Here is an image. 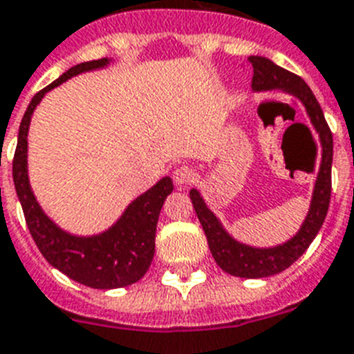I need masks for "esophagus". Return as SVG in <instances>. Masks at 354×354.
Masks as SVG:
<instances>
[{"instance_id":"1","label":"esophagus","mask_w":354,"mask_h":354,"mask_svg":"<svg viewBox=\"0 0 354 354\" xmlns=\"http://www.w3.org/2000/svg\"><path fill=\"white\" fill-rule=\"evenodd\" d=\"M172 178H174L176 185L185 187V185H191V183L196 180V172H194V169L192 167H189V165H182V167H178L176 171H174Z\"/></svg>"}]
</instances>
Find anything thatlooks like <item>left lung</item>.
<instances>
[{
	"label": "left lung",
	"mask_w": 354,
	"mask_h": 354,
	"mask_svg": "<svg viewBox=\"0 0 354 354\" xmlns=\"http://www.w3.org/2000/svg\"><path fill=\"white\" fill-rule=\"evenodd\" d=\"M249 63L252 65V91H283L297 96L307 111L313 127L317 129L322 143V160L318 169L317 183L313 191V200L307 218L301 223L300 231L277 247H251L236 242L229 232L223 229L216 214L205 205L203 198L196 189H191V202L194 205L196 216L203 227L207 243L212 252V258L223 271L240 278H266L286 271L298 258L307 251L315 236L320 231L322 223L327 216V209L331 202V163H333V134L327 125L326 116L322 112L320 103L307 87V83L297 74L278 67L271 59L261 56H251Z\"/></svg>",
	"instance_id": "left-lung-1"
}]
</instances>
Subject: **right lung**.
I'll return each instance as SVG.
<instances>
[{"label": "right lung", "instance_id": "1", "mask_svg": "<svg viewBox=\"0 0 354 354\" xmlns=\"http://www.w3.org/2000/svg\"><path fill=\"white\" fill-rule=\"evenodd\" d=\"M107 63V57L80 63L76 67L68 68L56 82L32 97L19 125L18 147L14 152L12 162L14 185L21 202L25 222L37 249L57 271L93 289H116L131 286L147 272L154 257L158 216L165 198L174 189L172 180L169 176L162 178L156 185L143 192L142 196H138L125 209L122 218L107 231L94 236H74L59 229L43 212L34 196L27 172V136L34 109L48 91L67 82L68 77L102 68Z\"/></svg>", "mask_w": 354, "mask_h": 354}]
</instances>
